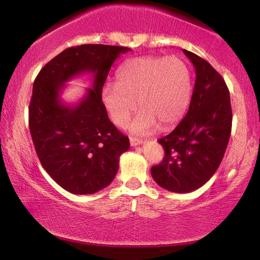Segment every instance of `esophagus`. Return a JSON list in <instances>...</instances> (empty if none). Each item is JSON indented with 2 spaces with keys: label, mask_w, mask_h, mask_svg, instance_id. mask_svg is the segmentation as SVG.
<instances>
[{
  "label": "esophagus",
  "mask_w": 260,
  "mask_h": 260,
  "mask_svg": "<svg viewBox=\"0 0 260 260\" xmlns=\"http://www.w3.org/2000/svg\"><path fill=\"white\" fill-rule=\"evenodd\" d=\"M130 144H131V147H137V145L142 144V140H140V138L130 137Z\"/></svg>",
  "instance_id": "esophagus-1"
}]
</instances>
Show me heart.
Segmentation results:
<instances>
[{
    "label": "heart",
    "instance_id": "1",
    "mask_svg": "<svg viewBox=\"0 0 260 260\" xmlns=\"http://www.w3.org/2000/svg\"><path fill=\"white\" fill-rule=\"evenodd\" d=\"M193 83L189 67L179 56H140L127 60L117 72V84L103 88V103L116 125L131 123L134 134L147 135L161 125H174L189 106Z\"/></svg>",
    "mask_w": 260,
    "mask_h": 260
}]
</instances>
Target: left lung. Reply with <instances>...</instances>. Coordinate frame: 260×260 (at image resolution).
<instances>
[{"instance_id":"obj_1","label":"left lung","mask_w":260,"mask_h":260,"mask_svg":"<svg viewBox=\"0 0 260 260\" xmlns=\"http://www.w3.org/2000/svg\"><path fill=\"white\" fill-rule=\"evenodd\" d=\"M195 69V86L184 118L158 143L165 157L151 168L155 182L174 193L204 186L219 168L232 129L230 91L225 80L200 56L183 49Z\"/></svg>"}]
</instances>
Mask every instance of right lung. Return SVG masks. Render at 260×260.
<instances>
[{
    "label": "right lung",
    "mask_w": 260,
    "mask_h": 260,
    "mask_svg": "<svg viewBox=\"0 0 260 260\" xmlns=\"http://www.w3.org/2000/svg\"><path fill=\"white\" fill-rule=\"evenodd\" d=\"M129 51L122 46H76L46 63L35 78L29 104L31 140L46 172L70 193L93 194L108 187L118 172L120 155L130 147L102 102L112 63ZM85 73L92 74V86L76 105L63 103L64 83Z\"/></svg>",
    "instance_id": "right-lung-1"
}]
</instances>
